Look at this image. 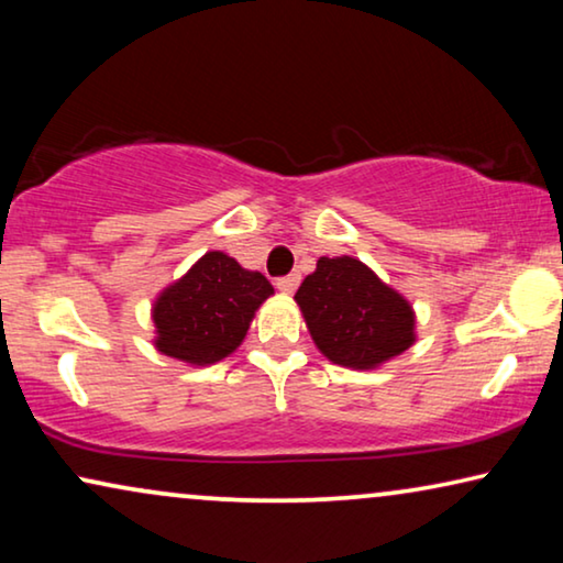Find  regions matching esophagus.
<instances>
[{"mask_svg": "<svg viewBox=\"0 0 563 563\" xmlns=\"http://www.w3.org/2000/svg\"><path fill=\"white\" fill-rule=\"evenodd\" d=\"M299 282H302V276H299V274L282 276V279L276 282V289H279L282 295H295V289L299 287Z\"/></svg>", "mask_w": 563, "mask_h": 563, "instance_id": "esophagus-1", "label": "esophagus"}]
</instances>
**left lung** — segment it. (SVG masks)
<instances>
[{
	"mask_svg": "<svg viewBox=\"0 0 563 563\" xmlns=\"http://www.w3.org/2000/svg\"><path fill=\"white\" fill-rule=\"evenodd\" d=\"M295 302L322 356L351 372L379 368L418 341L410 299L353 256H320Z\"/></svg>",
	"mask_w": 563,
	"mask_h": 563,
	"instance_id": "obj_1",
	"label": "left lung"
}]
</instances>
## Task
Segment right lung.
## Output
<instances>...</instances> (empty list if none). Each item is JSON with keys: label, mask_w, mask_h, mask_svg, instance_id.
Masks as SVG:
<instances>
[{"label": "right lung", "mask_w": 563, "mask_h": 563, "mask_svg": "<svg viewBox=\"0 0 563 563\" xmlns=\"http://www.w3.org/2000/svg\"><path fill=\"white\" fill-rule=\"evenodd\" d=\"M272 295L264 274L228 253L207 251L153 299V349L195 368L218 364L238 351Z\"/></svg>", "instance_id": "add662e5"}]
</instances>
